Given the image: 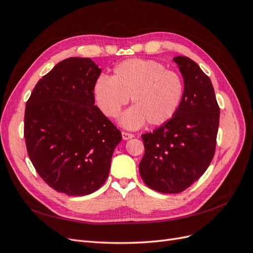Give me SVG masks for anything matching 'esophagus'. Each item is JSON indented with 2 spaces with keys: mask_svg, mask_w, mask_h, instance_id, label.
<instances>
[{
  "mask_svg": "<svg viewBox=\"0 0 253 253\" xmlns=\"http://www.w3.org/2000/svg\"><path fill=\"white\" fill-rule=\"evenodd\" d=\"M121 134H122V138H124L125 140L131 139V138H133V137H134V134H132V133H127V132H125V131H122V132H121Z\"/></svg>",
  "mask_w": 253,
  "mask_h": 253,
  "instance_id": "esophagus-1",
  "label": "esophagus"
}]
</instances>
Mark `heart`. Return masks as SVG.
Returning <instances> with one entry per match:
<instances>
[{
    "label": "heart",
    "instance_id": "heart-1",
    "mask_svg": "<svg viewBox=\"0 0 253 253\" xmlns=\"http://www.w3.org/2000/svg\"><path fill=\"white\" fill-rule=\"evenodd\" d=\"M183 96L180 76L154 60L129 59L114 68L112 78L100 76L95 82L94 98L109 118H116L129 98L135 105L121 117V125L136 128L145 120L163 125L177 111Z\"/></svg>",
    "mask_w": 253,
    "mask_h": 253
}]
</instances>
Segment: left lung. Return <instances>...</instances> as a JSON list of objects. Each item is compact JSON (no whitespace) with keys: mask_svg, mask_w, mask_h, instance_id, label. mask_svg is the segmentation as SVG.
I'll list each match as a JSON object with an SVG mask.
<instances>
[{"mask_svg":"<svg viewBox=\"0 0 253 253\" xmlns=\"http://www.w3.org/2000/svg\"><path fill=\"white\" fill-rule=\"evenodd\" d=\"M185 82L174 116L141 135L139 173L149 188L175 194L188 189L210 166L216 147L219 106L210 78L193 60L175 57Z\"/></svg>","mask_w":253,"mask_h":253,"instance_id":"left-lung-1","label":"left lung"}]
</instances>
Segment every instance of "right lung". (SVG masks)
<instances>
[{
  "label": "right lung",
  "mask_w": 253,
  "mask_h": 253,
  "mask_svg": "<svg viewBox=\"0 0 253 253\" xmlns=\"http://www.w3.org/2000/svg\"><path fill=\"white\" fill-rule=\"evenodd\" d=\"M101 74L89 58H68L38 81L26 102L24 138L37 173L57 192L83 196L109 176L121 133L95 105Z\"/></svg>",
  "instance_id": "add662e5"
}]
</instances>
